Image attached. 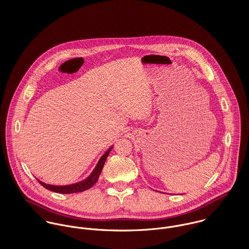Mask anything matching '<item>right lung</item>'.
Masks as SVG:
<instances>
[{"instance_id":"1","label":"right lung","mask_w":249,"mask_h":249,"mask_svg":"<svg viewBox=\"0 0 249 249\" xmlns=\"http://www.w3.org/2000/svg\"><path fill=\"white\" fill-rule=\"evenodd\" d=\"M112 146L107 150V152L101 157L98 165L96 166L95 170L93 171V173L90 175V177L86 178L85 180L75 183V184H71V185H67V186H53V185H48L45 184L43 182H41L40 180L39 183L46 189L52 191V192H55V193H59V194H73V193H79V192H83L86 191L88 189H90L91 187H93L95 185V183L98 181L99 177L103 171L104 165L106 163L107 156L109 154V152L111 151Z\"/></svg>"}]
</instances>
